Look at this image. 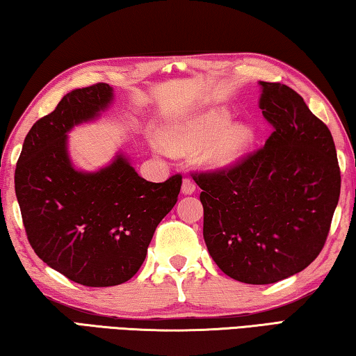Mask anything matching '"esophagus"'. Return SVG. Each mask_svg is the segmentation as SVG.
Listing matches in <instances>:
<instances>
[{"mask_svg": "<svg viewBox=\"0 0 356 356\" xmlns=\"http://www.w3.org/2000/svg\"><path fill=\"white\" fill-rule=\"evenodd\" d=\"M196 191V184L191 179H184L182 182V195H193Z\"/></svg>", "mask_w": 356, "mask_h": 356, "instance_id": "1", "label": "esophagus"}]
</instances>
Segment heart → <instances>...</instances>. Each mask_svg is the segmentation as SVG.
Segmentation results:
<instances>
[{
	"instance_id": "heart-1",
	"label": "heart",
	"mask_w": 356,
	"mask_h": 356,
	"mask_svg": "<svg viewBox=\"0 0 356 356\" xmlns=\"http://www.w3.org/2000/svg\"><path fill=\"white\" fill-rule=\"evenodd\" d=\"M254 141V130L246 124H231L229 113L212 108L206 113L171 125L163 143L172 154L201 150L202 165L209 170H227L238 163Z\"/></svg>"
}]
</instances>
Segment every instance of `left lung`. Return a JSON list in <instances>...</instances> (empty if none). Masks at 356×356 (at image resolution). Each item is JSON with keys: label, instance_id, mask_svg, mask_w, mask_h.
<instances>
[{"label": "left lung", "instance_id": "8db88e82", "mask_svg": "<svg viewBox=\"0 0 356 356\" xmlns=\"http://www.w3.org/2000/svg\"><path fill=\"white\" fill-rule=\"evenodd\" d=\"M259 108L275 131L229 171L200 174L204 240L215 264L246 284H272L322 251L339 201L333 136L301 95L259 81Z\"/></svg>", "mask_w": 356, "mask_h": 356}]
</instances>
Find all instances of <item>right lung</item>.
Here are the masks:
<instances>
[{
    "label": "right lung",
    "mask_w": 356,
    "mask_h": 356,
    "mask_svg": "<svg viewBox=\"0 0 356 356\" xmlns=\"http://www.w3.org/2000/svg\"><path fill=\"white\" fill-rule=\"evenodd\" d=\"M114 91L74 89L28 131L15 195L28 240L48 267L89 287L129 281L144 262L155 227L176 206L182 176L154 184L118 150L95 171L75 166L69 134L110 110Z\"/></svg>",
    "instance_id": "add662e5"
}]
</instances>
